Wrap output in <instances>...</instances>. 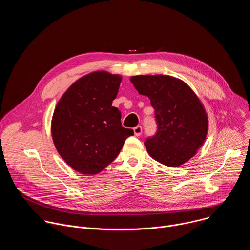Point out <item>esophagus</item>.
Here are the masks:
<instances>
[{"mask_svg": "<svg viewBox=\"0 0 250 250\" xmlns=\"http://www.w3.org/2000/svg\"><path fill=\"white\" fill-rule=\"evenodd\" d=\"M133 132H134V135H136V136L141 135V133H142V127H141L140 125L135 126V127L133 128Z\"/></svg>", "mask_w": 250, "mask_h": 250, "instance_id": "34e87169", "label": "esophagus"}]
</instances>
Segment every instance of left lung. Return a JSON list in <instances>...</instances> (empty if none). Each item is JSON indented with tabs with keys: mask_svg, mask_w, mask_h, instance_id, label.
<instances>
[{
	"mask_svg": "<svg viewBox=\"0 0 250 250\" xmlns=\"http://www.w3.org/2000/svg\"><path fill=\"white\" fill-rule=\"evenodd\" d=\"M130 82L154 109L157 130L145 142L149 155L169 167L192 158L208 132L206 111L192 89L167 75L132 76Z\"/></svg>",
	"mask_w": 250,
	"mask_h": 250,
	"instance_id": "left-lung-1",
	"label": "left lung"
}]
</instances>
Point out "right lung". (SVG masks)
Masks as SVG:
<instances>
[{
  "label": "right lung",
  "instance_id": "obj_1",
  "mask_svg": "<svg viewBox=\"0 0 250 250\" xmlns=\"http://www.w3.org/2000/svg\"><path fill=\"white\" fill-rule=\"evenodd\" d=\"M122 77L98 71L77 80L59 100L51 133L64 161L75 171L94 175L113 162L133 130L125 128L112 105Z\"/></svg>",
  "mask_w": 250,
  "mask_h": 250
}]
</instances>
